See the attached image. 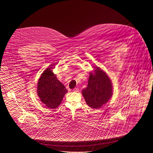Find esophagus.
<instances>
[{
	"label": "esophagus",
	"instance_id": "esophagus-1",
	"mask_svg": "<svg viewBox=\"0 0 153 153\" xmlns=\"http://www.w3.org/2000/svg\"><path fill=\"white\" fill-rule=\"evenodd\" d=\"M78 88H74V89L72 90V91H74V92H77L78 91Z\"/></svg>",
	"mask_w": 153,
	"mask_h": 153
}]
</instances>
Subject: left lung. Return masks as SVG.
I'll return each mask as SVG.
<instances>
[{
	"instance_id": "left-lung-1",
	"label": "left lung",
	"mask_w": 153,
	"mask_h": 153,
	"mask_svg": "<svg viewBox=\"0 0 153 153\" xmlns=\"http://www.w3.org/2000/svg\"><path fill=\"white\" fill-rule=\"evenodd\" d=\"M82 94L87 104L93 108H100L112 96V85L109 77L99 67L90 73L88 85Z\"/></svg>"
}]
</instances>
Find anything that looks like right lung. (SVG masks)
<instances>
[{"label": "right lung", "mask_w": 153, "mask_h": 153, "mask_svg": "<svg viewBox=\"0 0 153 153\" xmlns=\"http://www.w3.org/2000/svg\"><path fill=\"white\" fill-rule=\"evenodd\" d=\"M53 68H48L40 76L38 85L37 94L47 108H56L61 103L67 89L52 71Z\"/></svg>", "instance_id": "add662e5"}]
</instances>
